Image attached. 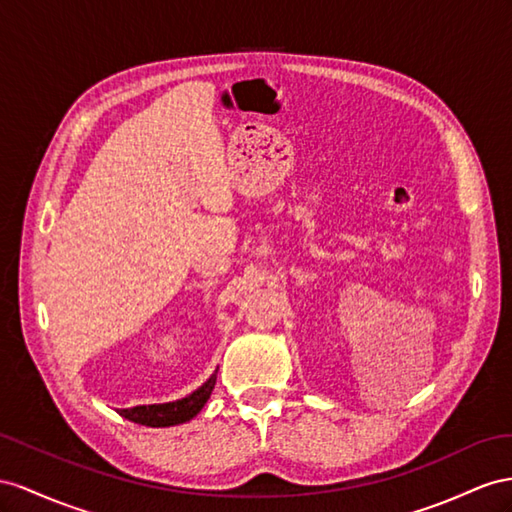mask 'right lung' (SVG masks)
Segmentation results:
<instances>
[{"label":"right lung","instance_id":"obj_1","mask_svg":"<svg viewBox=\"0 0 512 512\" xmlns=\"http://www.w3.org/2000/svg\"><path fill=\"white\" fill-rule=\"evenodd\" d=\"M216 374L218 370L207 378V381L188 393L186 398H179L175 402H162V404H140V406H131V409H119V415L134 424L142 426H151V428H166V426H177V424H186L192 417L199 415V411L209 400L216 385Z\"/></svg>","mask_w":512,"mask_h":512}]
</instances>
